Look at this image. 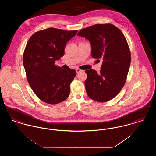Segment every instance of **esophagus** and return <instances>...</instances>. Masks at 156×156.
<instances>
[{
    "label": "esophagus",
    "mask_w": 156,
    "mask_h": 156,
    "mask_svg": "<svg viewBox=\"0 0 156 156\" xmlns=\"http://www.w3.org/2000/svg\"><path fill=\"white\" fill-rule=\"evenodd\" d=\"M76 73L78 74V73H80V72H81L82 70L81 69H79V68H76Z\"/></svg>",
    "instance_id": "34e87169"
}]
</instances>
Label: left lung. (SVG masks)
Returning a JSON list of instances; mask_svg holds the SVG:
<instances>
[{"instance_id":"obj_1","label":"left lung","mask_w":156,"mask_h":156,"mask_svg":"<svg viewBox=\"0 0 156 156\" xmlns=\"http://www.w3.org/2000/svg\"><path fill=\"white\" fill-rule=\"evenodd\" d=\"M78 36L88 40L92 57L103 59L101 69L85 71V89L92 99L105 102L116 97L126 82L131 54L126 38L111 24H97L80 30Z\"/></svg>"}]
</instances>
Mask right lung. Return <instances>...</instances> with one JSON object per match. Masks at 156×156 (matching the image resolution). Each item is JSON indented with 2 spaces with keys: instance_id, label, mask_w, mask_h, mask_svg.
I'll use <instances>...</instances> for the list:
<instances>
[{
  "instance_id": "add662e5",
  "label": "right lung",
  "mask_w": 156,
  "mask_h": 156,
  "mask_svg": "<svg viewBox=\"0 0 156 156\" xmlns=\"http://www.w3.org/2000/svg\"><path fill=\"white\" fill-rule=\"evenodd\" d=\"M77 32L49 28L34 33L26 44L23 62L27 81L37 97L47 104H59L69 95L76 73L54 62L64 55L68 41Z\"/></svg>"
}]
</instances>
